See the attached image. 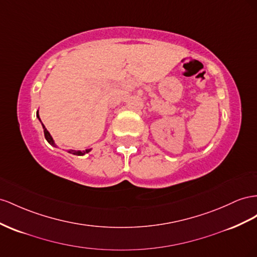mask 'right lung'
<instances>
[{"label": "right lung", "mask_w": 257, "mask_h": 257, "mask_svg": "<svg viewBox=\"0 0 257 257\" xmlns=\"http://www.w3.org/2000/svg\"><path fill=\"white\" fill-rule=\"evenodd\" d=\"M37 117L38 119L40 120V122H41V119H40V116H39V111L37 112ZM42 123V122H41ZM42 126H43V130H44V136H45V140L48 142V144H51L52 146H54V147H56V145H55V142H54V140H53V137L51 136V134H50V132H48L47 130H46V127L44 126V124L42 123ZM92 149H86V150H83V151H81V150H69L68 152L69 154H72V155H75V156H84L85 154H88L89 151H91Z\"/></svg>", "instance_id": "1"}]
</instances>
